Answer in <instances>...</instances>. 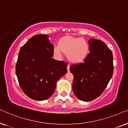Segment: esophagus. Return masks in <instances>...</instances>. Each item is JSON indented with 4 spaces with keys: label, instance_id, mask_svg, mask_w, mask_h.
Instances as JSON below:
<instances>
[{
    "label": "esophagus",
    "instance_id": "34e87169",
    "mask_svg": "<svg viewBox=\"0 0 128 128\" xmlns=\"http://www.w3.org/2000/svg\"><path fill=\"white\" fill-rule=\"evenodd\" d=\"M70 65L68 64L67 65V71H70Z\"/></svg>",
    "mask_w": 128,
    "mask_h": 128
}]
</instances>
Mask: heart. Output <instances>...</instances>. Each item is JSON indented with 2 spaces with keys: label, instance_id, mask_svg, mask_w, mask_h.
Returning <instances> with one entry per match:
<instances>
[{
  "label": "heart",
  "instance_id": "heart-1",
  "mask_svg": "<svg viewBox=\"0 0 128 128\" xmlns=\"http://www.w3.org/2000/svg\"><path fill=\"white\" fill-rule=\"evenodd\" d=\"M89 46L87 41L82 38L66 36L59 42L58 46L53 48L54 53L62 56V53L67 54L68 59L74 63L81 62L87 57Z\"/></svg>",
  "mask_w": 128,
  "mask_h": 128
}]
</instances>
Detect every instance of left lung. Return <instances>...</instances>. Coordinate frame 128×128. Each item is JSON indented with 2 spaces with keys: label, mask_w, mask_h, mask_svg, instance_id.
<instances>
[{
  "label": "left lung",
  "mask_w": 128,
  "mask_h": 128,
  "mask_svg": "<svg viewBox=\"0 0 128 128\" xmlns=\"http://www.w3.org/2000/svg\"><path fill=\"white\" fill-rule=\"evenodd\" d=\"M90 53L81 63L73 64L72 90L79 99L92 101L99 97L107 88L113 74L112 52L98 39L89 40Z\"/></svg>",
  "instance_id": "left-lung-1"
}]
</instances>
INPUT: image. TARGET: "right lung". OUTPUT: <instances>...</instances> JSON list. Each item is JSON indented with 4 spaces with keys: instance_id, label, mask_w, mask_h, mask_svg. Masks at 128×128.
Wrapping results in <instances>:
<instances>
[{
    "instance_id": "right-lung-1",
    "label": "right lung",
    "mask_w": 128,
    "mask_h": 128,
    "mask_svg": "<svg viewBox=\"0 0 128 128\" xmlns=\"http://www.w3.org/2000/svg\"><path fill=\"white\" fill-rule=\"evenodd\" d=\"M48 37L39 34L29 39L21 48L16 66L21 89L35 100L49 98L55 90L57 80L67 71L66 62L52 58L54 46Z\"/></svg>"
}]
</instances>
